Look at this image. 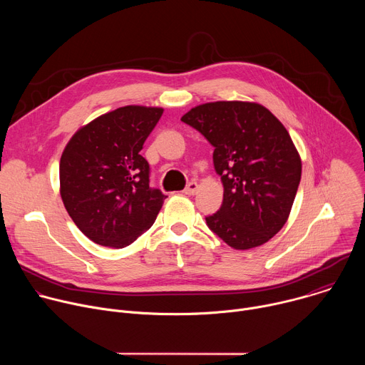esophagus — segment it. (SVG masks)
Masks as SVG:
<instances>
[{"label":"esophagus","instance_id":"34e87169","mask_svg":"<svg viewBox=\"0 0 365 365\" xmlns=\"http://www.w3.org/2000/svg\"><path fill=\"white\" fill-rule=\"evenodd\" d=\"M197 190H199V185H197L196 182H190V183H187V186L185 187V193H186V195H195Z\"/></svg>","mask_w":365,"mask_h":365}]
</instances>
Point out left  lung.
<instances>
[{"label":"left lung","instance_id":"1","mask_svg":"<svg viewBox=\"0 0 365 365\" xmlns=\"http://www.w3.org/2000/svg\"><path fill=\"white\" fill-rule=\"evenodd\" d=\"M182 121L214 150L224 200L206 224L235 250L263 245L286 224L302 176L300 155L284 125L263 106L206 102Z\"/></svg>","mask_w":365,"mask_h":365}]
</instances>
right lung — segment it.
Wrapping results in <instances>:
<instances>
[{
  "label": "right lung",
  "mask_w": 365,
  "mask_h": 365,
  "mask_svg": "<svg viewBox=\"0 0 365 365\" xmlns=\"http://www.w3.org/2000/svg\"><path fill=\"white\" fill-rule=\"evenodd\" d=\"M162 114L159 107H121L81 127L66 144L61 196L93 242L127 247L158 218L166 195L150 187V168L140 151Z\"/></svg>",
  "instance_id": "obj_1"
}]
</instances>
